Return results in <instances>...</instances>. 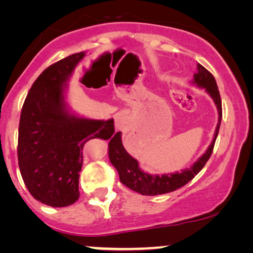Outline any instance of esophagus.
Instances as JSON below:
<instances>
[{
  "instance_id": "1",
  "label": "esophagus",
  "mask_w": 253,
  "mask_h": 253,
  "mask_svg": "<svg viewBox=\"0 0 253 253\" xmlns=\"http://www.w3.org/2000/svg\"><path fill=\"white\" fill-rule=\"evenodd\" d=\"M115 126L116 129L123 130L127 126V116L124 113H119L115 116Z\"/></svg>"
}]
</instances>
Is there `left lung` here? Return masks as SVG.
Wrapping results in <instances>:
<instances>
[{
    "instance_id": "8db88e82",
    "label": "left lung",
    "mask_w": 253,
    "mask_h": 253,
    "mask_svg": "<svg viewBox=\"0 0 253 253\" xmlns=\"http://www.w3.org/2000/svg\"><path fill=\"white\" fill-rule=\"evenodd\" d=\"M197 68H198V71L193 75V77H195L193 83L198 85L199 87L205 88L206 92L212 96L214 102H215L217 113H219V123L216 126L212 143L207 148L206 153H204L203 157H200L199 160L195 162L192 167L182 170L181 172H174V174L161 176L147 174V172L141 170L138 161L131 157L126 151V148L123 147L120 131L114 134L109 141V159L114 167L116 168V170L119 171L120 181L127 188L140 193V195L158 196L182 188L202 170L212 155L214 144H215L217 133H219L221 120H222V103H221L219 88H217L213 75L202 64L197 65Z\"/></svg>"
}]
</instances>
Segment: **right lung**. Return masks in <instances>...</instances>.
<instances>
[{
  "instance_id": "right-lung-1",
  "label": "right lung",
  "mask_w": 253,
  "mask_h": 253,
  "mask_svg": "<svg viewBox=\"0 0 253 253\" xmlns=\"http://www.w3.org/2000/svg\"><path fill=\"white\" fill-rule=\"evenodd\" d=\"M85 53L72 54L44 69L24 101L18 129V165L34 199L65 207L79 198L83 147L93 138L109 139L114 120L72 115L65 108L64 85Z\"/></svg>"
}]
</instances>
